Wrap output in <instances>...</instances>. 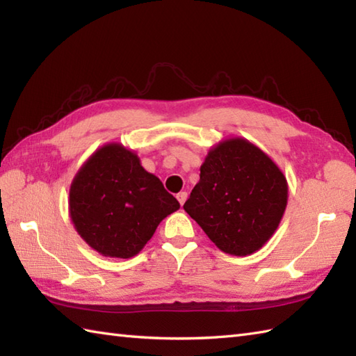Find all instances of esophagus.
<instances>
[{"label": "esophagus", "instance_id": "esophagus-1", "mask_svg": "<svg viewBox=\"0 0 356 356\" xmlns=\"http://www.w3.org/2000/svg\"><path fill=\"white\" fill-rule=\"evenodd\" d=\"M186 199H188V193L186 191H182V193L177 194V200L180 202V205H184V203L186 202Z\"/></svg>", "mask_w": 356, "mask_h": 356}]
</instances>
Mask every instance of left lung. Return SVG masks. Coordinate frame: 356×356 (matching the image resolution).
<instances>
[{"label":"left lung","mask_w":356,"mask_h":356,"mask_svg":"<svg viewBox=\"0 0 356 356\" xmlns=\"http://www.w3.org/2000/svg\"><path fill=\"white\" fill-rule=\"evenodd\" d=\"M280 166L240 136L211 147L184 209L222 252L246 257L274 236L287 205Z\"/></svg>","instance_id":"obj_1"}]
</instances>
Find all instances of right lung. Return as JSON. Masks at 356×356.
<instances>
[{
	"label": "right lung",
	"instance_id": "right-lung-1",
	"mask_svg": "<svg viewBox=\"0 0 356 356\" xmlns=\"http://www.w3.org/2000/svg\"><path fill=\"white\" fill-rule=\"evenodd\" d=\"M180 208L161 179L119 142L97 148L74 174L69 214L81 238L104 257L131 259L159 223Z\"/></svg>",
	"mask_w": 356,
	"mask_h": 356
}]
</instances>
